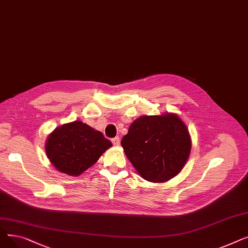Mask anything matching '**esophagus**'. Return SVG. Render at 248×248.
Instances as JSON below:
<instances>
[{
  "label": "esophagus",
  "instance_id": "34e87169",
  "mask_svg": "<svg viewBox=\"0 0 248 248\" xmlns=\"http://www.w3.org/2000/svg\"><path fill=\"white\" fill-rule=\"evenodd\" d=\"M111 141H112L113 146H119V145H120V138H119V137L113 138V139L111 140Z\"/></svg>",
  "mask_w": 248,
  "mask_h": 248
}]
</instances>
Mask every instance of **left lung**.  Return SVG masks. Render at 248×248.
I'll return each mask as SVG.
<instances>
[{"mask_svg":"<svg viewBox=\"0 0 248 248\" xmlns=\"http://www.w3.org/2000/svg\"><path fill=\"white\" fill-rule=\"evenodd\" d=\"M121 144L138 173L154 183L175 177L186 164L191 151L187 126L170 113L139 117Z\"/></svg>","mask_w":248,"mask_h":248,"instance_id":"left-lung-1","label":"left lung"}]
</instances>
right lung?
I'll use <instances>...</instances> for the list:
<instances>
[{
	"instance_id": "obj_1",
	"label": "right lung",
	"mask_w": 248,
	"mask_h": 248,
	"mask_svg": "<svg viewBox=\"0 0 248 248\" xmlns=\"http://www.w3.org/2000/svg\"><path fill=\"white\" fill-rule=\"evenodd\" d=\"M111 147V141L86 124L75 121L57 127L46 142V154L58 171L78 176Z\"/></svg>"
}]
</instances>
